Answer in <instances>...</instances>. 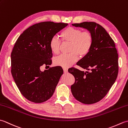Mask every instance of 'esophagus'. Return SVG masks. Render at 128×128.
Masks as SVG:
<instances>
[{
	"label": "esophagus",
	"mask_w": 128,
	"mask_h": 128,
	"mask_svg": "<svg viewBox=\"0 0 128 128\" xmlns=\"http://www.w3.org/2000/svg\"><path fill=\"white\" fill-rule=\"evenodd\" d=\"M63 71L64 72H68V69L66 68H63Z\"/></svg>",
	"instance_id": "1"
}]
</instances>
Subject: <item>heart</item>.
Listing matches in <instances>:
<instances>
[{
  "mask_svg": "<svg viewBox=\"0 0 128 128\" xmlns=\"http://www.w3.org/2000/svg\"><path fill=\"white\" fill-rule=\"evenodd\" d=\"M62 41L70 42L68 54H63L54 59L56 66L68 68L77 61L78 56L81 58L88 55L91 50L94 42L92 34L88 31H84L80 28L68 27L60 34ZM50 48L52 53L58 54L60 52L61 40L56 37L50 39Z\"/></svg>",
  "mask_w": 128,
  "mask_h": 128,
  "instance_id": "b5f03b06",
  "label": "heart"
}]
</instances>
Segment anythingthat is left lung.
<instances>
[{"instance_id": "left-lung-1", "label": "left lung", "mask_w": 128, "mask_h": 128, "mask_svg": "<svg viewBox=\"0 0 128 128\" xmlns=\"http://www.w3.org/2000/svg\"><path fill=\"white\" fill-rule=\"evenodd\" d=\"M88 29L94 37L93 45L88 55L77 65L90 72L80 71L74 67L68 72L75 78L71 86L76 100L90 104L104 97L116 80L118 74V54L114 40L102 26L94 22L74 24Z\"/></svg>"}]
</instances>
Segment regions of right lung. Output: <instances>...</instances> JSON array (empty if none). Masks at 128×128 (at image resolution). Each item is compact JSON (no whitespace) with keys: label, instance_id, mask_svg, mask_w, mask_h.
Returning <instances> with one entry per match:
<instances>
[{"label":"right lung","instance_id":"add662e5","mask_svg":"<svg viewBox=\"0 0 128 128\" xmlns=\"http://www.w3.org/2000/svg\"><path fill=\"white\" fill-rule=\"evenodd\" d=\"M68 25L42 22L30 27L18 37L11 53V72L21 94L34 103H42L52 96L60 78L61 66L41 72L40 68L52 64L50 41ZM50 67V66H49Z\"/></svg>","mask_w":128,"mask_h":128}]
</instances>
